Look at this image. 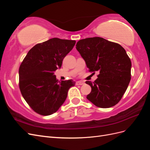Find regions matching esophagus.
I'll return each mask as SVG.
<instances>
[{
	"instance_id": "obj_1",
	"label": "esophagus",
	"mask_w": 150,
	"mask_h": 150,
	"mask_svg": "<svg viewBox=\"0 0 150 150\" xmlns=\"http://www.w3.org/2000/svg\"><path fill=\"white\" fill-rule=\"evenodd\" d=\"M76 85H83V84H84V83L83 82V81H77V82L76 83Z\"/></svg>"
}]
</instances>
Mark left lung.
Here are the masks:
<instances>
[{
	"instance_id": "obj_1",
	"label": "left lung",
	"mask_w": 150,
	"mask_h": 150,
	"mask_svg": "<svg viewBox=\"0 0 150 150\" xmlns=\"http://www.w3.org/2000/svg\"><path fill=\"white\" fill-rule=\"evenodd\" d=\"M76 49L84 59L89 71H98L94 82L86 81L91 87L87 99L101 108L114 106L125 94L131 80V62L119 44L99 37L81 39Z\"/></svg>"
}]
</instances>
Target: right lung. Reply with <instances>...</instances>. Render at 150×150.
<instances>
[{
	"mask_svg": "<svg viewBox=\"0 0 150 150\" xmlns=\"http://www.w3.org/2000/svg\"><path fill=\"white\" fill-rule=\"evenodd\" d=\"M76 40L52 38L30 49L19 69L21 93L32 110L43 116L56 112L64 103L73 80L58 81L54 72Z\"/></svg>",
	"mask_w": 150,
	"mask_h": 150,
	"instance_id": "right-lung-1",
	"label": "right lung"
}]
</instances>
